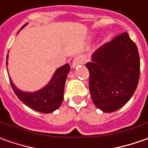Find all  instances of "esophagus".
I'll return each instance as SVG.
<instances>
[{"label": "esophagus", "instance_id": "esophagus-1", "mask_svg": "<svg viewBox=\"0 0 148 148\" xmlns=\"http://www.w3.org/2000/svg\"><path fill=\"white\" fill-rule=\"evenodd\" d=\"M83 62H84V59H83L82 57V56H78V57H77L76 58H74V60H73V62L71 63V67L74 69V68L77 67V66L82 64Z\"/></svg>", "mask_w": 148, "mask_h": 148}]
</instances>
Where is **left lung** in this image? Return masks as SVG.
<instances>
[{
	"mask_svg": "<svg viewBox=\"0 0 148 148\" xmlns=\"http://www.w3.org/2000/svg\"><path fill=\"white\" fill-rule=\"evenodd\" d=\"M89 89L95 106L105 113L118 110L134 94L139 80L140 59L127 33L105 43L86 63Z\"/></svg>",
	"mask_w": 148,
	"mask_h": 148,
	"instance_id": "8db88e82",
	"label": "left lung"
}]
</instances>
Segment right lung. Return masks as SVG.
I'll use <instances>...</instances> for the list:
<instances>
[{
	"mask_svg": "<svg viewBox=\"0 0 148 148\" xmlns=\"http://www.w3.org/2000/svg\"><path fill=\"white\" fill-rule=\"evenodd\" d=\"M28 23L20 29H23ZM19 31V32H20ZM9 53V52H8ZM9 54L6 57V66L8 65ZM70 71L68 63L58 67L53 73L52 78L47 85L36 91H24L16 87L11 77L10 82L11 87L17 97L30 109L40 113L49 114L58 110L62 105L64 95L66 79Z\"/></svg>",
	"mask_w": 148,
	"mask_h": 148,
	"instance_id": "obj_1",
	"label": "right lung"
}]
</instances>
